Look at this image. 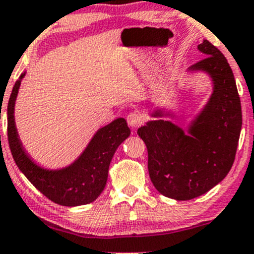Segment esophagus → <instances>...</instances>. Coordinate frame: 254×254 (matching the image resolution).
<instances>
[{"label": "esophagus", "mask_w": 254, "mask_h": 254, "mask_svg": "<svg viewBox=\"0 0 254 254\" xmlns=\"http://www.w3.org/2000/svg\"><path fill=\"white\" fill-rule=\"evenodd\" d=\"M143 122H144L143 117H142V114H140L138 112H131L129 113V116H127V124H129L131 127H140Z\"/></svg>", "instance_id": "1"}]
</instances>
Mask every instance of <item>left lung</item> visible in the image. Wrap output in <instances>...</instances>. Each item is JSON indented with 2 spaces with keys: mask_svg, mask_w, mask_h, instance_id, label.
<instances>
[{
  "mask_svg": "<svg viewBox=\"0 0 254 254\" xmlns=\"http://www.w3.org/2000/svg\"><path fill=\"white\" fill-rule=\"evenodd\" d=\"M197 48L206 57L191 69L207 72L214 89L189 135L163 119L137 130L148 152L153 186L160 194L176 200L200 196L227 176L235 160L242 125L240 96L227 59L207 40Z\"/></svg>",
  "mask_w": 254,
  "mask_h": 254,
  "instance_id": "8db88e82",
  "label": "left lung"
}]
</instances>
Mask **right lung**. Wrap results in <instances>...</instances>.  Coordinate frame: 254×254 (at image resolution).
<instances>
[{"mask_svg": "<svg viewBox=\"0 0 254 254\" xmlns=\"http://www.w3.org/2000/svg\"><path fill=\"white\" fill-rule=\"evenodd\" d=\"M25 76L23 73L20 79ZM20 80H16L7 107V135L10 152L16 166L44 196L55 204L79 206L93 202L104 190L108 168L114 152L130 129L124 118H118L100 129L82 155L68 168L48 171L30 160L21 147L14 124V102Z\"/></svg>", "mask_w": 254, "mask_h": 254, "instance_id": "right-lung-1", "label": "right lung"}]
</instances>
